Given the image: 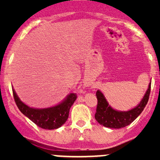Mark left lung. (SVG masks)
Here are the masks:
<instances>
[{
  "mask_svg": "<svg viewBox=\"0 0 160 160\" xmlns=\"http://www.w3.org/2000/svg\"><path fill=\"white\" fill-rule=\"evenodd\" d=\"M151 82L144 97L138 104L131 110L122 111L113 108L106 100L104 93L98 90L96 93L98 98V106L95 114V119L100 125L110 128H121L130 125L138 117L144 110L149 101Z\"/></svg>",
  "mask_w": 160,
  "mask_h": 160,
  "instance_id": "obj_1",
  "label": "left lung"
}]
</instances>
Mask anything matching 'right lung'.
<instances>
[{"mask_svg": "<svg viewBox=\"0 0 160 160\" xmlns=\"http://www.w3.org/2000/svg\"><path fill=\"white\" fill-rule=\"evenodd\" d=\"M16 104L21 112L43 129H56L67 122L71 106L77 99L75 93H70L60 103L46 108H35L29 107L22 102L12 88Z\"/></svg>", "mask_w": 160, "mask_h": 160, "instance_id": "obj_1", "label": "right lung"}]
</instances>
